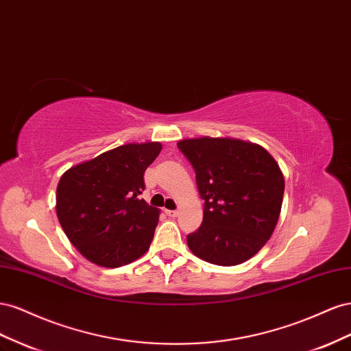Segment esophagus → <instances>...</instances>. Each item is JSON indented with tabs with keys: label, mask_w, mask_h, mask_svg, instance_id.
I'll list each match as a JSON object with an SVG mask.
<instances>
[{
	"label": "esophagus",
	"mask_w": 351,
	"mask_h": 351,
	"mask_svg": "<svg viewBox=\"0 0 351 351\" xmlns=\"http://www.w3.org/2000/svg\"><path fill=\"white\" fill-rule=\"evenodd\" d=\"M165 213H166L169 217H176V216H178V210H165Z\"/></svg>",
	"instance_id": "esophagus-1"
}]
</instances>
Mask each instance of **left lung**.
<instances>
[{"instance_id": "8db88e82", "label": "left lung", "mask_w": 351, "mask_h": 351, "mask_svg": "<svg viewBox=\"0 0 351 351\" xmlns=\"http://www.w3.org/2000/svg\"><path fill=\"white\" fill-rule=\"evenodd\" d=\"M204 199L202 226L186 237L191 252L219 266L252 258L272 235L281 213L284 176L263 147L232 138L178 143Z\"/></svg>"}]
</instances>
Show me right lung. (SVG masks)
<instances>
[{
	"label": "right lung",
	"instance_id": "right-lung-1",
	"mask_svg": "<svg viewBox=\"0 0 351 351\" xmlns=\"http://www.w3.org/2000/svg\"><path fill=\"white\" fill-rule=\"evenodd\" d=\"M162 144H126L70 167L57 186V217L89 262L119 267L141 257L153 241L158 210L139 197L144 172Z\"/></svg>",
	"mask_w": 351,
	"mask_h": 351
}]
</instances>
